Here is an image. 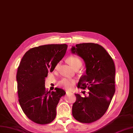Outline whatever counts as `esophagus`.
<instances>
[{"label":"esophagus","instance_id":"obj_1","mask_svg":"<svg viewBox=\"0 0 133 133\" xmlns=\"http://www.w3.org/2000/svg\"><path fill=\"white\" fill-rule=\"evenodd\" d=\"M66 94H70V93H71V92L69 91H66Z\"/></svg>","mask_w":133,"mask_h":133}]
</instances>
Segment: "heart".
Instances as JSON below:
<instances>
[{"label": "heart", "instance_id": "b5f03b06", "mask_svg": "<svg viewBox=\"0 0 133 133\" xmlns=\"http://www.w3.org/2000/svg\"><path fill=\"white\" fill-rule=\"evenodd\" d=\"M68 62L74 69H76L77 67H80L82 66V61L77 56L72 55L69 56L67 58ZM59 67V63H57L55 66V70H58ZM59 86L65 88L66 89H71L74 88L75 85V81L73 79L63 78L61 80L59 81L58 83Z\"/></svg>", "mask_w": 133, "mask_h": 133}]
</instances>
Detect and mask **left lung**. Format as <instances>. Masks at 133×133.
I'll return each mask as SVG.
<instances>
[{
  "instance_id": "obj_1",
  "label": "left lung",
  "mask_w": 133,
  "mask_h": 133,
  "mask_svg": "<svg viewBox=\"0 0 133 133\" xmlns=\"http://www.w3.org/2000/svg\"><path fill=\"white\" fill-rule=\"evenodd\" d=\"M71 51L86 64V74L79 79L77 87L89 90L88 96L75 94L72 115L79 122L91 123L107 112L115 92V64L107 51L96 43L78 44Z\"/></svg>"
}]
</instances>
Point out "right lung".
Masks as SVG:
<instances>
[{"mask_svg":"<svg viewBox=\"0 0 133 133\" xmlns=\"http://www.w3.org/2000/svg\"><path fill=\"white\" fill-rule=\"evenodd\" d=\"M67 45L47 44L30 49L23 57L17 73L19 102L28 118L37 124L51 123L56 116L60 98L66 94L59 88L48 91L45 79L65 55Z\"/></svg>","mask_w":133,"mask_h":133,"instance_id":"1","label":"right lung"}]
</instances>
